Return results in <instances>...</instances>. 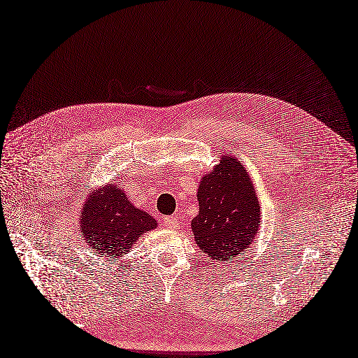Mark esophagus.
<instances>
[{"mask_svg":"<svg viewBox=\"0 0 358 358\" xmlns=\"http://www.w3.org/2000/svg\"><path fill=\"white\" fill-rule=\"evenodd\" d=\"M165 224H166L169 229H176L178 221H177L176 217H165Z\"/></svg>","mask_w":358,"mask_h":358,"instance_id":"1","label":"esophagus"}]
</instances>
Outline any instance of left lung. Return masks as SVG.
<instances>
[{"label":"left lung","instance_id":"8db88e82","mask_svg":"<svg viewBox=\"0 0 358 358\" xmlns=\"http://www.w3.org/2000/svg\"><path fill=\"white\" fill-rule=\"evenodd\" d=\"M199 215L192 220L194 241L202 252L229 261L254 242L261 209L246 168L230 155L202 177L197 189Z\"/></svg>","mask_w":358,"mask_h":358}]
</instances>
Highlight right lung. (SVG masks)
Segmentation results:
<instances>
[{
  "label": "right lung",
  "instance_id": "1",
  "mask_svg": "<svg viewBox=\"0 0 358 358\" xmlns=\"http://www.w3.org/2000/svg\"><path fill=\"white\" fill-rule=\"evenodd\" d=\"M156 220L136 208L119 184L92 192L85 201L79 227L85 243L104 258L127 254L143 233L156 229Z\"/></svg>",
  "mask_w": 358,
  "mask_h": 358
}]
</instances>
